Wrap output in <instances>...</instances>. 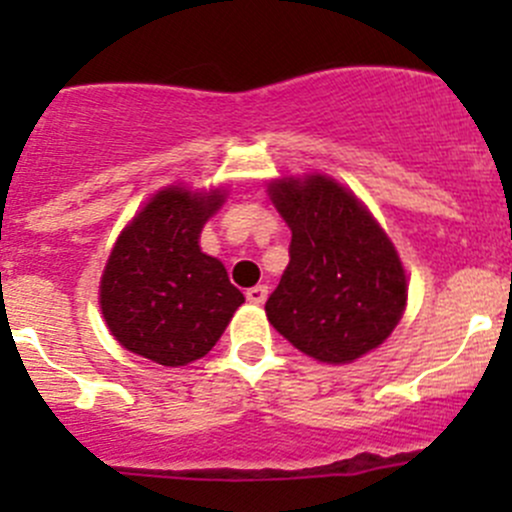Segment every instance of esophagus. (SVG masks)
<instances>
[{
  "instance_id": "obj_1",
  "label": "esophagus",
  "mask_w": 512,
  "mask_h": 512,
  "mask_svg": "<svg viewBox=\"0 0 512 512\" xmlns=\"http://www.w3.org/2000/svg\"><path fill=\"white\" fill-rule=\"evenodd\" d=\"M267 294H270V289H267V285H257V287H250L245 292V297H247V302H252V304H262L267 299Z\"/></svg>"
}]
</instances>
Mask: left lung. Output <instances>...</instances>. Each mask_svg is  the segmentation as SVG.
Here are the masks:
<instances>
[{
	"label": "left lung",
	"instance_id": "left-lung-1",
	"mask_svg": "<svg viewBox=\"0 0 512 512\" xmlns=\"http://www.w3.org/2000/svg\"><path fill=\"white\" fill-rule=\"evenodd\" d=\"M270 198L292 230L289 265L265 304L272 327L327 364H349L379 347L409 292L386 232L327 175L275 180Z\"/></svg>",
	"mask_w": 512,
	"mask_h": 512
}]
</instances>
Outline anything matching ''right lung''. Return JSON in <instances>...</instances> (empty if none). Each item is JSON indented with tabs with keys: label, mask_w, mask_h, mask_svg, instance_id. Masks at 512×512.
<instances>
[{
	"label": "right lung",
	"mask_w": 512,
	"mask_h": 512,
	"mask_svg": "<svg viewBox=\"0 0 512 512\" xmlns=\"http://www.w3.org/2000/svg\"><path fill=\"white\" fill-rule=\"evenodd\" d=\"M223 190H160L118 235L101 277V312L128 352L185 366L215 347L245 302L223 262L200 250Z\"/></svg>",
	"instance_id": "add662e5"
}]
</instances>
